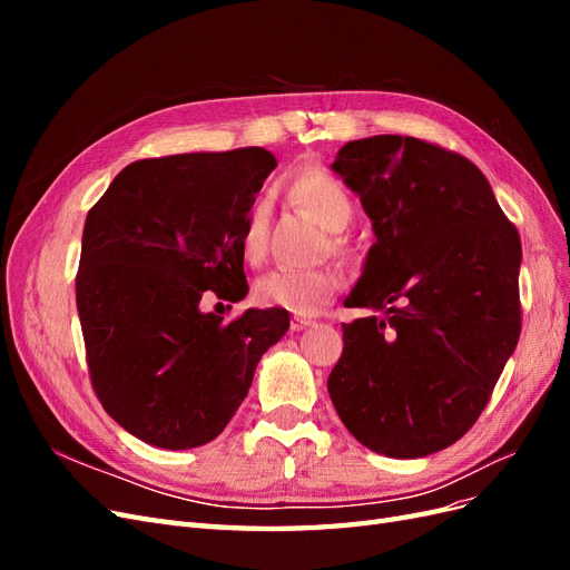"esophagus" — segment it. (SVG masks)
<instances>
[{"mask_svg":"<svg viewBox=\"0 0 570 570\" xmlns=\"http://www.w3.org/2000/svg\"><path fill=\"white\" fill-rule=\"evenodd\" d=\"M314 325V321L312 318H306V316H292L289 318V327H292V331H304V327H312Z\"/></svg>","mask_w":570,"mask_h":570,"instance_id":"esophagus-1","label":"esophagus"}]
</instances>
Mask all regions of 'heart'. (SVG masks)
<instances>
[{
  "label": "heart",
  "instance_id": "b5f03b06",
  "mask_svg": "<svg viewBox=\"0 0 570 570\" xmlns=\"http://www.w3.org/2000/svg\"><path fill=\"white\" fill-rule=\"evenodd\" d=\"M292 197L312 212L327 230H344L354 216L352 197L325 170H306L292 183ZM268 226V204L256 202L243 230V254L249 262L264 254ZM340 289V275L333 268H273L254 283V297L271 308H285L289 314H314Z\"/></svg>",
  "mask_w": 570,
  "mask_h": 570
}]
</instances>
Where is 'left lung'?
I'll return each instance as SVG.
<instances>
[{"mask_svg": "<svg viewBox=\"0 0 570 570\" xmlns=\"http://www.w3.org/2000/svg\"><path fill=\"white\" fill-rule=\"evenodd\" d=\"M373 223L375 243L344 306L327 392L375 454L421 459L478 421L521 335V237L488 178L416 137L347 142L331 164Z\"/></svg>", "mask_w": 570, "mask_h": 570, "instance_id": "8db88e82", "label": "left lung"}]
</instances>
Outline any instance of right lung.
Returning a JSON list of instances; mask_svg holds the SVG:
<instances>
[{
    "label": "right lung",
    "instance_id": "right-lung-1",
    "mask_svg": "<svg viewBox=\"0 0 570 570\" xmlns=\"http://www.w3.org/2000/svg\"><path fill=\"white\" fill-rule=\"evenodd\" d=\"M275 168L264 147L126 166L85 218L76 304L95 392L130 435L161 450L212 442L247 396L285 308L226 323L206 289L247 297L243 230Z\"/></svg>",
    "mask_w": 570,
    "mask_h": 570
}]
</instances>
